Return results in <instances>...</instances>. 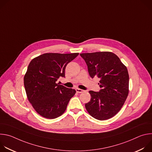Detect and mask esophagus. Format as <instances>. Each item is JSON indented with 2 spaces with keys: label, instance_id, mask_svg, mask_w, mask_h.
Returning a JSON list of instances; mask_svg holds the SVG:
<instances>
[{
  "label": "esophagus",
  "instance_id": "obj_1",
  "mask_svg": "<svg viewBox=\"0 0 152 152\" xmlns=\"http://www.w3.org/2000/svg\"><path fill=\"white\" fill-rule=\"evenodd\" d=\"M76 92L78 93H82L84 92V90H81V89H79V88H76Z\"/></svg>",
  "mask_w": 152,
  "mask_h": 152
}]
</instances>
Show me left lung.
<instances>
[{
  "label": "left lung",
  "mask_w": 152,
  "mask_h": 152,
  "mask_svg": "<svg viewBox=\"0 0 152 152\" xmlns=\"http://www.w3.org/2000/svg\"><path fill=\"white\" fill-rule=\"evenodd\" d=\"M80 55L88 66L90 76L100 79L99 92L90 91L85 104L89 114L99 120L110 119L121 110L129 94L127 69L120 58L110 52L83 53Z\"/></svg>",
  "instance_id": "left-lung-1"
}]
</instances>
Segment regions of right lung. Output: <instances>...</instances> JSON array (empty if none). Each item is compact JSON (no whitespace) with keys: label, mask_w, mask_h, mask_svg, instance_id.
<instances>
[{"label":"right lung","mask_w":152,"mask_h":152,"mask_svg":"<svg viewBox=\"0 0 152 152\" xmlns=\"http://www.w3.org/2000/svg\"><path fill=\"white\" fill-rule=\"evenodd\" d=\"M79 53H47L34 58L24 76V85L29 102L41 116L53 119L66 110L76 90L56 83L65 77L67 65Z\"/></svg>","instance_id":"right-lung-1"}]
</instances>
